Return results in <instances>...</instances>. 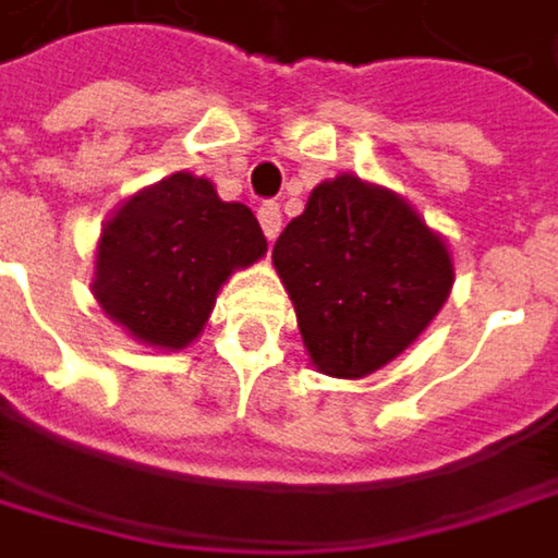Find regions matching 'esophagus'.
<instances>
[{
  "instance_id": "obj_1",
  "label": "esophagus",
  "mask_w": 558,
  "mask_h": 558,
  "mask_svg": "<svg viewBox=\"0 0 558 558\" xmlns=\"http://www.w3.org/2000/svg\"><path fill=\"white\" fill-rule=\"evenodd\" d=\"M259 223H263L266 240L272 243V240L279 236V230H282V214H279V206H276V203H263V206H259Z\"/></svg>"
}]
</instances>
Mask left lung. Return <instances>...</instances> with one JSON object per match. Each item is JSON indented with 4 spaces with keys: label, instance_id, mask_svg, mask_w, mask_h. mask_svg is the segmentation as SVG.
<instances>
[{
    "label": "left lung",
    "instance_id": "obj_1",
    "mask_svg": "<svg viewBox=\"0 0 558 558\" xmlns=\"http://www.w3.org/2000/svg\"><path fill=\"white\" fill-rule=\"evenodd\" d=\"M308 362L328 378H365L404 355L453 289L447 240L372 180H322L272 246Z\"/></svg>",
    "mask_w": 558,
    "mask_h": 558
}]
</instances>
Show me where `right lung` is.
I'll list each match as a JSON object with an SVG mask.
<instances>
[{"label": "right lung", "instance_id": "obj_1", "mask_svg": "<svg viewBox=\"0 0 558 558\" xmlns=\"http://www.w3.org/2000/svg\"><path fill=\"white\" fill-rule=\"evenodd\" d=\"M266 256V236L246 203L177 170L131 193L105 220L92 292L134 341L160 352L193 344L220 289Z\"/></svg>", "mask_w": 558, "mask_h": 558}]
</instances>
